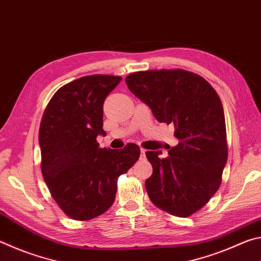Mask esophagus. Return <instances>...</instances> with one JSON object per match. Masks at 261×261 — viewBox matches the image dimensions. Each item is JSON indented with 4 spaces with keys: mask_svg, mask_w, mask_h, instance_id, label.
I'll list each match as a JSON object with an SVG mask.
<instances>
[{
    "mask_svg": "<svg viewBox=\"0 0 261 261\" xmlns=\"http://www.w3.org/2000/svg\"><path fill=\"white\" fill-rule=\"evenodd\" d=\"M140 152H141V156H145V153H146V149L140 148Z\"/></svg>",
    "mask_w": 261,
    "mask_h": 261,
    "instance_id": "34e87169",
    "label": "esophagus"
}]
</instances>
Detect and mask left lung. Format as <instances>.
Returning <instances> with one entry per match:
<instances>
[{"instance_id": "8db88e82", "label": "left lung", "mask_w": 261, "mask_h": 261, "mask_svg": "<svg viewBox=\"0 0 261 261\" xmlns=\"http://www.w3.org/2000/svg\"><path fill=\"white\" fill-rule=\"evenodd\" d=\"M125 83L152 109L159 122L174 123L178 145L169 156L147 151L153 167L145 187L154 205L187 218L202 208L218 191L228 159L222 102L211 84L183 69L132 72Z\"/></svg>"}]
</instances>
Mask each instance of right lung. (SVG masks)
I'll return each instance as SVG.
<instances>
[{"label":"right lung","mask_w":261,"mask_h":261,"mask_svg":"<svg viewBox=\"0 0 261 261\" xmlns=\"http://www.w3.org/2000/svg\"><path fill=\"white\" fill-rule=\"evenodd\" d=\"M121 76L92 74L56 91L43 112L39 144L41 171L53 199L69 218L103 214L116 197L117 179L139 159L140 148H101L103 102Z\"/></svg>","instance_id":"1"}]
</instances>
